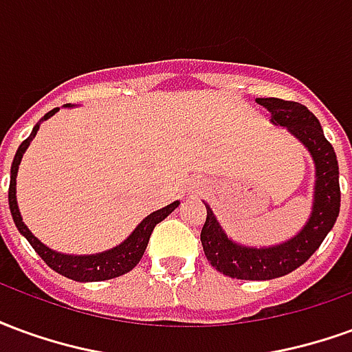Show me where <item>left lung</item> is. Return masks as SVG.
<instances>
[{
	"instance_id": "left-lung-1",
	"label": "left lung",
	"mask_w": 352,
	"mask_h": 352,
	"mask_svg": "<svg viewBox=\"0 0 352 352\" xmlns=\"http://www.w3.org/2000/svg\"><path fill=\"white\" fill-rule=\"evenodd\" d=\"M256 103L272 115L275 126L287 128L300 139L315 162V194L313 211L298 234L285 243L273 247H245L232 241L207 206V219L201 228V245L209 264L232 279L267 280L294 272L311 258L333 228L340 214V168L333 146L324 138L317 116L298 101L279 98H256Z\"/></svg>"
}]
</instances>
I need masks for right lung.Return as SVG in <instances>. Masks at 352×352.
<instances>
[{"label":"right lung","instance_id":"right-lung-1","mask_svg":"<svg viewBox=\"0 0 352 352\" xmlns=\"http://www.w3.org/2000/svg\"><path fill=\"white\" fill-rule=\"evenodd\" d=\"M67 107V105H65ZM72 107V105H69ZM58 111L52 109L47 115L43 116L39 122L35 124L34 130L30 133V138L22 141V145L19 146V151L14 154V160H12L11 166V184H9V207H11L12 221L16 224V228L22 236L26 237L30 245L34 247L35 252L45 260V264L49 265L50 270H54L60 275H64L67 279L79 280V283H94V280H107L115 279V277H120L124 273L131 272L135 265L139 264V260L143 258V252L146 249V243L151 239V234H153L154 226L162 222L169 213H173L177 207H179V201H173L169 206L162 207L158 211L151 213L146 219H143V222L139 224L138 228L133 230L128 239H124L122 243L116 245L109 251L98 252V254H64V252H56L49 249L47 245H43L37 237L28 230V226L22 222V217H20L19 204H16V173H19L20 160H22V154L26 153V148L30 146V143L34 141L35 133L39 130V124L43 120H47L50 116L54 115Z\"/></svg>","mask_w":352,"mask_h":352}]
</instances>
